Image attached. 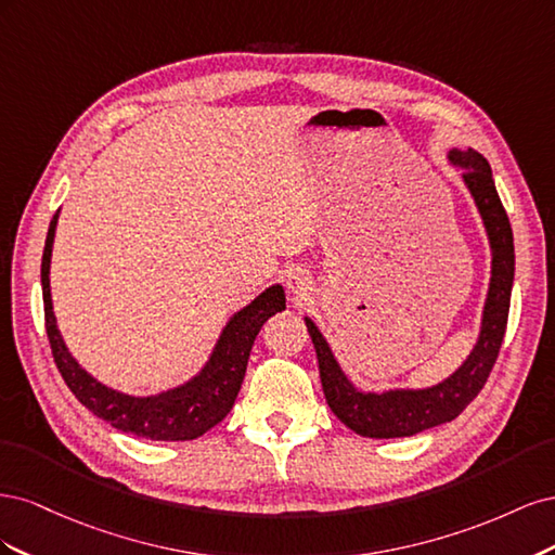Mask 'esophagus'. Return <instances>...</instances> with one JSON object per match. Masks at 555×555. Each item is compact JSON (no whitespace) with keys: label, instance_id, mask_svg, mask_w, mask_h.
Instances as JSON below:
<instances>
[{"label":"esophagus","instance_id":"obj_1","mask_svg":"<svg viewBox=\"0 0 555 555\" xmlns=\"http://www.w3.org/2000/svg\"><path fill=\"white\" fill-rule=\"evenodd\" d=\"M287 287L296 298H306L312 292V282L306 271H300V268H292V271L287 273Z\"/></svg>","mask_w":555,"mask_h":555}]
</instances>
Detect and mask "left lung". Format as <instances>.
Segmentation results:
<instances>
[{"label":"left lung","mask_w":555,"mask_h":555,"mask_svg":"<svg viewBox=\"0 0 555 555\" xmlns=\"http://www.w3.org/2000/svg\"><path fill=\"white\" fill-rule=\"evenodd\" d=\"M449 159L463 166V180L475 196L493 249V275L483 308L481 335L461 371L424 391L361 393L343 375L322 333L317 331L310 319H306L328 408L347 428L363 435V438H410V435L456 418L483 389L498 361L502 340H505L514 282V236L509 217L498 196L489 162L475 150H465V153L451 150Z\"/></svg>","instance_id":"obj_1"}]
</instances>
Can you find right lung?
I'll list each match as a JSON object with an SVG mask.
<instances>
[{"label":"right lung","mask_w":555,"mask_h":555,"mask_svg":"<svg viewBox=\"0 0 555 555\" xmlns=\"http://www.w3.org/2000/svg\"><path fill=\"white\" fill-rule=\"evenodd\" d=\"M57 212L50 222L43 259H41V287H43V312H46V333L50 351L62 379L69 386L72 393L86 405L92 414L104 418L113 428L139 435L147 440H194L198 435L210 430L215 424L233 408L241 384L245 377V367L251 345L257 333L266 324L268 317L284 310V292L282 287L266 289L257 300L241 310L224 328L220 345H217L210 363L204 373L194 377L190 384L180 386L176 391L162 393L155 398H131L104 384L92 379L66 351L60 331L55 324L53 304H50V249H53Z\"/></svg>","instance_id":"right-lung-1"}]
</instances>
